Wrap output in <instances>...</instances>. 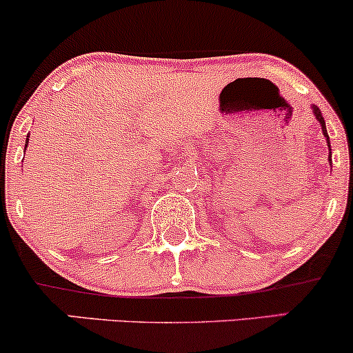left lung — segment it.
Segmentation results:
<instances>
[{
    "mask_svg": "<svg viewBox=\"0 0 353 353\" xmlns=\"http://www.w3.org/2000/svg\"><path fill=\"white\" fill-rule=\"evenodd\" d=\"M312 109H314V114H315V119H317V121H319V123H320V125H322V132H323V136H325V139H327V144H329V149H330V139H329V134H327L325 121H323V116H322V112H320V109H319L317 106H312ZM329 161H332V151H330Z\"/></svg>",
    "mask_w": 353,
    "mask_h": 353,
    "instance_id": "8db88e82",
    "label": "left lung"
}]
</instances>
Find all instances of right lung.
Wrapping results in <instances>:
<instances>
[{
	"instance_id": "right-lung-1",
	"label": "right lung",
	"mask_w": 353,
	"mask_h": 353,
	"mask_svg": "<svg viewBox=\"0 0 353 353\" xmlns=\"http://www.w3.org/2000/svg\"><path fill=\"white\" fill-rule=\"evenodd\" d=\"M28 137H30V136H28ZM28 141H30V139H26V145H24V151H26V148H28Z\"/></svg>"
}]
</instances>
